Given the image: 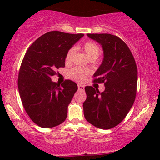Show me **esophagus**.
I'll return each instance as SVG.
<instances>
[{
  "instance_id": "1",
  "label": "esophagus",
  "mask_w": 160,
  "mask_h": 160,
  "mask_svg": "<svg viewBox=\"0 0 160 160\" xmlns=\"http://www.w3.org/2000/svg\"><path fill=\"white\" fill-rule=\"evenodd\" d=\"M78 89H80V90H83L84 89V86L82 85H80V84H78Z\"/></svg>"
}]
</instances>
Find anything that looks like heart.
Segmentation results:
<instances>
[{"instance_id": "obj_1", "label": "heart", "mask_w": 160, "mask_h": 160, "mask_svg": "<svg viewBox=\"0 0 160 160\" xmlns=\"http://www.w3.org/2000/svg\"><path fill=\"white\" fill-rule=\"evenodd\" d=\"M82 49L88 55V56L91 58V60H93V61H95V59L98 58L101 52V49L99 48L98 45L94 41H91V40L86 42L82 45ZM75 52H76V47H74L68 49L65 56L66 63L71 64L73 62ZM68 74L69 78L72 80H76L78 82H82L86 77L90 74V71L89 69L75 67L74 68L70 70Z\"/></svg>"}]
</instances>
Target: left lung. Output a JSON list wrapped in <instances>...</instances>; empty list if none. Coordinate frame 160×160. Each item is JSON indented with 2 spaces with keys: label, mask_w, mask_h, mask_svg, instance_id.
Instances as JSON below:
<instances>
[{
  "label": "left lung",
  "mask_w": 160,
  "mask_h": 160,
  "mask_svg": "<svg viewBox=\"0 0 160 160\" xmlns=\"http://www.w3.org/2000/svg\"><path fill=\"white\" fill-rule=\"evenodd\" d=\"M102 45L104 59L93 82L104 83L100 92L86 86L83 102L86 120L95 127L109 129L124 120L132 107L137 92L138 70L132 53L123 40L110 34H87Z\"/></svg>",
  "instance_id": "1"
}]
</instances>
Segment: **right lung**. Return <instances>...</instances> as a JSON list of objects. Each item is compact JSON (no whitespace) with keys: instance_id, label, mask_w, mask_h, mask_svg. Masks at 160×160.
<instances>
[{"instance_id":"1","label":"right lung","mask_w":160,"mask_h":160,"mask_svg":"<svg viewBox=\"0 0 160 160\" xmlns=\"http://www.w3.org/2000/svg\"><path fill=\"white\" fill-rule=\"evenodd\" d=\"M83 35L57 31L46 33L24 56L18 77L19 92L28 115L40 127L52 128L66 120L78 85L66 80L60 86L51 78L56 69L65 67L66 53Z\"/></svg>"}]
</instances>
